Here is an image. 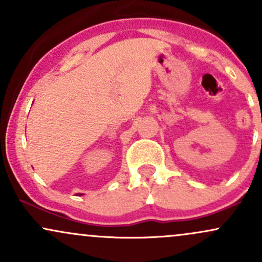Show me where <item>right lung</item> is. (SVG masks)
<instances>
[{
  "label": "right lung",
  "instance_id": "right-lung-1",
  "mask_svg": "<svg viewBox=\"0 0 262 262\" xmlns=\"http://www.w3.org/2000/svg\"><path fill=\"white\" fill-rule=\"evenodd\" d=\"M77 196H81V193H77Z\"/></svg>",
  "mask_w": 262,
  "mask_h": 262
}]
</instances>
